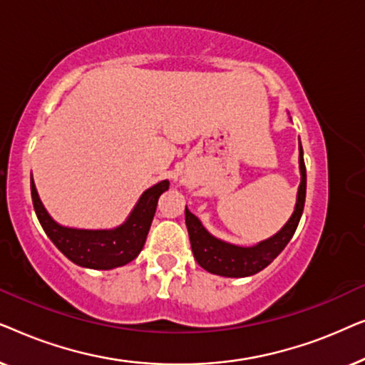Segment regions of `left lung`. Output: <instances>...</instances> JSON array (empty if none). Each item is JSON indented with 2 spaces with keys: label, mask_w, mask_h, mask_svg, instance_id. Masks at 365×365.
<instances>
[{
  "label": "left lung",
  "mask_w": 365,
  "mask_h": 365,
  "mask_svg": "<svg viewBox=\"0 0 365 365\" xmlns=\"http://www.w3.org/2000/svg\"><path fill=\"white\" fill-rule=\"evenodd\" d=\"M299 168H301V184H299L296 209L281 231L272 237L251 247L234 246L209 234L201 221L186 207V226L191 249L199 266L207 272L224 277H247L267 267L282 249L291 241L301 221L304 202H306V164L301 141H299Z\"/></svg>",
  "instance_id": "1"
}]
</instances>
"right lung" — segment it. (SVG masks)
Returning a JSON list of instances; mask_svg holds the SVG:
<instances>
[{
    "instance_id": "add662e5",
    "label": "right lung",
    "mask_w": 365,
    "mask_h": 365,
    "mask_svg": "<svg viewBox=\"0 0 365 365\" xmlns=\"http://www.w3.org/2000/svg\"><path fill=\"white\" fill-rule=\"evenodd\" d=\"M169 189V181H161L146 189L126 221L114 229L64 227L49 216L38 196L31 176V197L38 221L54 246L69 261L88 269H114L138 257L146 242L158 199Z\"/></svg>"
}]
</instances>
